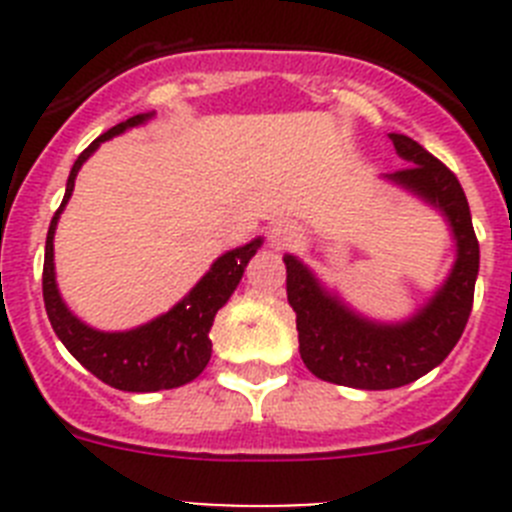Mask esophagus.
<instances>
[{"instance_id": "1", "label": "esophagus", "mask_w": 512, "mask_h": 512, "mask_svg": "<svg viewBox=\"0 0 512 512\" xmlns=\"http://www.w3.org/2000/svg\"><path fill=\"white\" fill-rule=\"evenodd\" d=\"M300 228L289 220H279L269 228V246L277 248V251H284V248H292L300 243Z\"/></svg>"}]
</instances>
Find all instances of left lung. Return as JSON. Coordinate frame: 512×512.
<instances>
[{
	"instance_id": "left-lung-1",
	"label": "left lung",
	"mask_w": 512,
	"mask_h": 512,
	"mask_svg": "<svg viewBox=\"0 0 512 512\" xmlns=\"http://www.w3.org/2000/svg\"><path fill=\"white\" fill-rule=\"evenodd\" d=\"M390 140L410 166L387 179L443 212L456 238L454 269L433 300L405 323H374L328 295L302 261L284 256L302 361L318 379L356 390H395L441 364L467 328L479 271L472 212L454 171L408 135L390 133Z\"/></svg>"
}]
</instances>
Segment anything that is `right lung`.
<instances>
[{
    "instance_id": "1",
    "label": "right lung",
    "mask_w": 512,
    "mask_h": 512,
    "mask_svg": "<svg viewBox=\"0 0 512 512\" xmlns=\"http://www.w3.org/2000/svg\"><path fill=\"white\" fill-rule=\"evenodd\" d=\"M148 117L151 115H135L120 122V125L99 135L87 151H81V156L74 161L69 182H66L61 207L53 215L48 238H45L43 300L48 320H51L63 346L69 348V354L81 366H87L94 377L122 392L174 390V387H182V384L192 382L205 372L207 361L212 356V320H215L217 310L230 300L233 289L238 287L243 269H246L253 253L261 248V238H253L246 246L223 253L182 302H176L161 318L140 325V328L104 333V330H94L87 323H81L66 307L56 287L53 233H56V223L63 207L74 192L76 174H79L81 164L97 151L99 143L110 140L112 135H120L122 130L135 128L140 122H146Z\"/></svg>"
}]
</instances>
